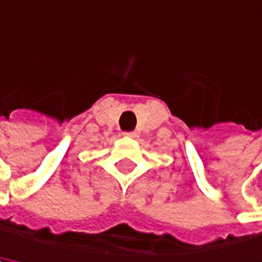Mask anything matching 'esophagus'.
<instances>
[{"label": "esophagus", "instance_id": "1", "mask_svg": "<svg viewBox=\"0 0 262 262\" xmlns=\"http://www.w3.org/2000/svg\"><path fill=\"white\" fill-rule=\"evenodd\" d=\"M124 135L129 136V138H136V132H126Z\"/></svg>", "mask_w": 262, "mask_h": 262}]
</instances>
